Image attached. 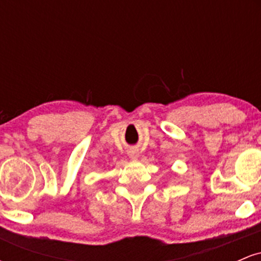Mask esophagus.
Returning <instances> with one entry per match:
<instances>
[{
  "label": "esophagus",
  "mask_w": 261,
  "mask_h": 261,
  "mask_svg": "<svg viewBox=\"0 0 261 261\" xmlns=\"http://www.w3.org/2000/svg\"><path fill=\"white\" fill-rule=\"evenodd\" d=\"M128 157H130L131 160H137V158L140 157L139 151H137V149H135V148L130 149V151H128Z\"/></svg>",
  "instance_id": "1"
}]
</instances>
